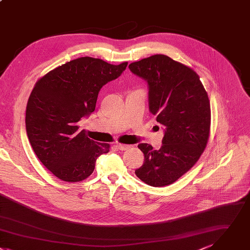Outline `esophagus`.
<instances>
[{"label": "esophagus", "mask_w": 250, "mask_h": 250, "mask_svg": "<svg viewBox=\"0 0 250 250\" xmlns=\"http://www.w3.org/2000/svg\"><path fill=\"white\" fill-rule=\"evenodd\" d=\"M114 146H116V148L119 149V151H126V149H128L130 147V146L123 145V144H116Z\"/></svg>", "instance_id": "esophagus-1"}]
</instances>
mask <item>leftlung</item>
Instances as JSON below:
<instances>
[{
    "label": "left lung",
    "mask_w": 250,
    "mask_h": 250,
    "mask_svg": "<svg viewBox=\"0 0 250 250\" xmlns=\"http://www.w3.org/2000/svg\"><path fill=\"white\" fill-rule=\"evenodd\" d=\"M129 69L147 83L149 112L157 116L165 134L160 149L138 145L145 161L135 173L154 187L171 184L196 164L206 147L211 124L208 93L193 70L166 55L131 63Z\"/></svg>",
    "instance_id": "8db88e82"
}]
</instances>
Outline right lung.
Returning <instances> with one entry per match:
<instances>
[{
	"label": "right lung",
	"mask_w": 250,
	"mask_h": 250,
	"mask_svg": "<svg viewBox=\"0 0 250 250\" xmlns=\"http://www.w3.org/2000/svg\"><path fill=\"white\" fill-rule=\"evenodd\" d=\"M127 65L81 57L50 71L33 87L26 106V134L39 161L59 179H85L97 158L109 152L108 144L87 138L78 122L94 111L99 90L120 77Z\"/></svg>",
	"instance_id": "1"
}]
</instances>
